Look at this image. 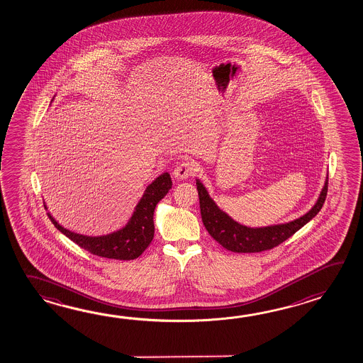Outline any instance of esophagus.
I'll return each mask as SVG.
<instances>
[{
	"label": "esophagus",
	"instance_id": "1",
	"mask_svg": "<svg viewBox=\"0 0 363 363\" xmlns=\"http://www.w3.org/2000/svg\"><path fill=\"white\" fill-rule=\"evenodd\" d=\"M195 168L191 162H181L173 170V176L177 179H186V178L193 176Z\"/></svg>",
	"mask_w": 363,
	"mask_h": 363
}]
</instances>
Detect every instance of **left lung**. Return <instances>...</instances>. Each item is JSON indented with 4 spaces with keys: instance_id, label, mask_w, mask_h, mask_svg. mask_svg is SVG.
I'll use <instances>...</instances> for the list:
<instances>
[{
    "instance_id": "left-lung-1",
    "label": "left lung",
    "mask_w": 363,
    "mask_h": 363,
    "mask_svg": "<svg viewBox=\"0 0 363 363\" xmlns=\"http://www.w3.org/2000/svg\"><path fill=\"white\" fill-rule=\"evenodd\" d=\"M328 178V177H327ZM325 178V185L319 194L315 204L309 212L298 217L294 221L261 228H250L233 220L226 212L216 204L215 200L211 198L207 187L203 185L199 178H196V189L199 194L200 213L201 220L211 237L217 240L228 251L238 253H253L272 250L274 247L281 245L286 239L292 237L297 230L301 229L318 215L319 211L323 207L328 179Z\"/></svg>"
}]
</instances>
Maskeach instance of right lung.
Returning <instances> with one entry per match:
<instances>
[{"mask_svg":"<svg viewBox=\"0 0 363 363\" xmlns=\"http://www.w3.org/2000/svg\"><path fill=\"white\" fill-rule=\"evenodd\" d=\"M172 187V179L168 172H164L146 187L141 199L134 207L133 213L121 229L115 230L104 235H84L66 229L57 221L50 212L48 213L54 226L62 234L69 238L90 253L113 259H134L141 256L142 252L151 243L155 226L154 212L156 206L168 194ZM48 209V207L45 206Z\"/></svg>","mask_w":363,"mask_h":363,"instance_id":"1","label":"right lung"}]
</instances>
